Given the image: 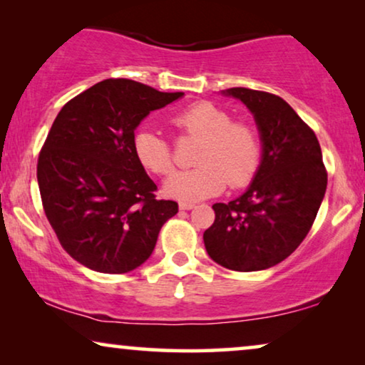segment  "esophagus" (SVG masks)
I'll use <instances>...</instances> for the list:
<instances>
[{"label": "esophagus", "mask_w": 365, "mask_h": 365, "mask_svg": "<svg viewBox=\"0 0 365 365\" xmlns=\"http://www.w3.org/2000/svg\"><path fill=\"white\" fill-rule=\"evenodd\" d=\"M194 207H196V204L194 202H187V201L179 202V209H182V211H189V209H194Z\"/></svg>", "instance_id": "obj_1"}]
</instances>
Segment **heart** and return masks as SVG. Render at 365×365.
I'll use <instances>...</instances> for the list:
<instances>
[{"label":"heart","instance_id":"1","mask_svg":"<svg viewBox=\"0 0 365 365\" xmlns=\"http://www.w3.org/2000/svg\"><path fill=\"white\" fill-rule=\"evenodd\" d=\"M179 136L201 139L194 153L196 168L173 174L164 192L178 201H201L224 187L247 186L261 164V141L251 124L232 121L226 109L199 101L181 109L169 119ZM133 151L148 173L168 176L174 169L173 149L153 129L134 136Z\"/></svg>","mask_w":365,"mask_h":365}]
</instances>
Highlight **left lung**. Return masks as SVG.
Masks as SVG:
<instances>
[{
  "mask_svg": "<svg viewBox=\"0 0 365 365\" xmlns=\"http://www.w3.org/2000/svg\"><path fill=\"white\" fill-rule=\"evenodd\" d=\"M224 94L246 104L262 141V161L242 196L212 206L204 231L209 257L239 272L272 267L296 251L326 194L327 171L316 134L282 98L231 88Z\"/></svg>",
  "mask_w": 365,
  "mask_h": 365,
  "instance_id": "obj_1",
  "label": "left lung"
}]
</instances>
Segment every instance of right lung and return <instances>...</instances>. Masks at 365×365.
Masks as SVG:
<instances>
[{"label":"right lung","mask_w":365,"mask_h":365,"mask_svg":"<svg viewBox=\"0 0 365 365\" xmlns=\"http://www.w3.org/2000/svg\"><path fill=\"white\" fill-rule=\"evenodd\" d=\"M182 94L104 79L58 113L36 174L44 214L74 261L124 274L151 256L178 202L154 194L158 186L134 156V129Z\"/></svg>","instance_id":"1"}]
</instances>
